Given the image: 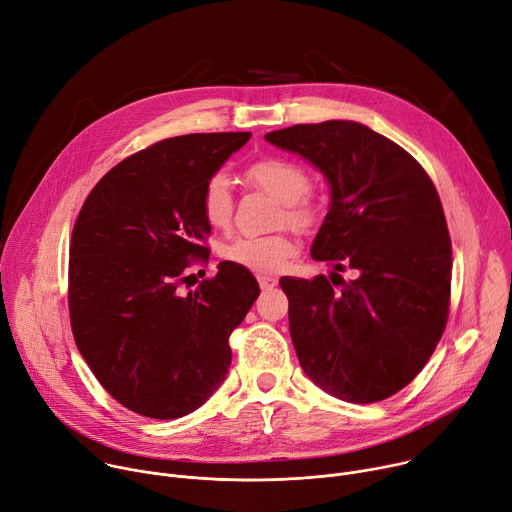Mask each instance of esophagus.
<instances>
[{
    "mask_svg": "<svg viewBox=\"0 0 512 512\" xmlns=\"http://www.w3.org/2000/svg\"><path fill=\"white\" fill-rule=\"evenodd\" d=\"M257 280H259L261 290H273L277 286V280L271 275H257Z\"/></svg>",
    "mask_w": 512,
    "mask_h": 512,
    "instance_id": "esophagus-1",
    "label": "esophagus"
}]
</instances>
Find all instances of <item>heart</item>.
Instances as JSON below:
<instances>
[{"mask_svg":"<svg viewBox=\"0 0 512 512\" xmlns=\"http://www.w3.org/2000/svg\"><path fill=\"white\" fill-rule=\"evenodd\" d=\"M245 177L280 200L286 220L296 228H306L316 218V202L308 196L310 177L308 171L288 157H261L253 161ZM200 210L204 220L218 230L232 222L235 200H232L230 181L224 173H214L206 179L200 194ZM296 255V243L286 232L261 237H239L222 249V257L239 267L269 273L282 269L290 257Z\"/></svg>","mask_w":512,"mask_h":512,"instance_id":"b5f03b06","label":"heart"}]
</instances>
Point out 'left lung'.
<instances>
[{
	"instance_id": "8db88e82",
	"label": "left lung",
	"mask_w": 512,
	"mask_h": 512,
	"mask_svg": "<svg viewBox=\"0 0 512 512\" xmlns=\"http://www.w3.org/2000/svg\"><path fill=\"white\" fill-rule=\"evenodd\" d=\"M329 183L331 204L310 255L331 280L282 277L304 374L327 394L380 402L433 355L449 312L451 239L433 181L402 147L353 120L265 134ZM349 266L345 283L336 273Z\"/></svg>"
}]
</instances>
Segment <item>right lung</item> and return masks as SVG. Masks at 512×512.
Masks as SVG:
<instances>
[{"instance_id":"1","label":"right lung","mask_w":512,"mask_h":512,"mask_svg":"<svg viewBox=\"0 0 512 512\" xmlns=\"http://www.w3.org/2000/svg\"><path fill=\"white\" fill-rule=\"evenodd\" d=\"M251 132L167 138L110 169L87 196L71 237L69 314L79 353L122 406L171 421L224 382L228 345L259 296L230 261L183 294V269L208 257L200 194Z\"/></svg>"}]
</instances>
